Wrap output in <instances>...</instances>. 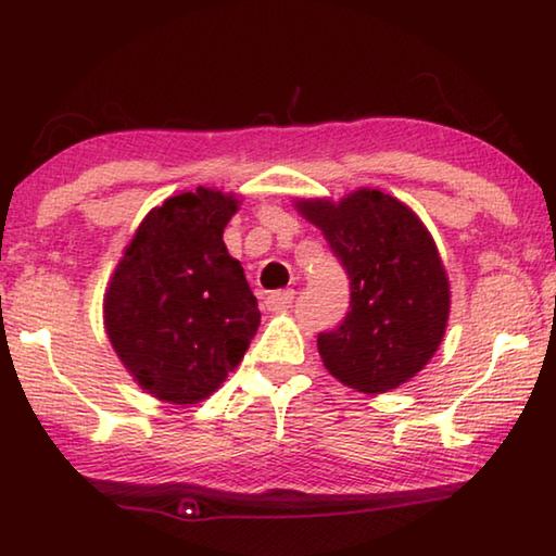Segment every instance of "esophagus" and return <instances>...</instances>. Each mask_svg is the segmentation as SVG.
I'll list each match as a JSON object with an SVG mask.
<instances>
[{"label":"esophagus","mask_w":556,"mask_h":556,"mask_svg":"<svg viewBox=\"0 0 556 556\" xmlns=\"http://www.w3.org/2000/svg\"><path fill=\"white\" fill-rule=\"evenodd\" d=\"M291 301H294V289H279L265 296V306L267 312H285L291 306Z\"/></svg>","instance_id":"1"}]
</instances>
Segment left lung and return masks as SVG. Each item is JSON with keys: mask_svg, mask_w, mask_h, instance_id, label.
<instances>
[{"mask_svg": "<svg viewBox=\"0 0 556 556\" xmlns=\"http://www.w3.org/2000/svg\"><path fill=\"white\" fill-rule=\"evenodd\" d=\"M351 279V312L318 333L326 370L345 388L382 394L409 382L439 351L451 291L437 242L409 205L378 188L296 199Z\"/></svg>", "mask_w": 556, "mask_h": 556, "instance_id": "obj_1", "label": "left lung"}]
</instances>
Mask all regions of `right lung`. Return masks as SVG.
Wrapping results in <instances>:
<instances>
[{"label":"right lung","mask_w":556,"mask_h":556,"mask_svg":"<svg viewBox=\"0 0 556 556\" xmlns=\"http://www.w3.org/2000/svg\"><path fill=\"white\" fill-rule=\"evenodd\" d=\"M235 193L199 186L149 211L102 301L105 331L135 382L168 404H195L238 368L257 333V299L223 242Z\"/></svg>","instance_id":"1"}]
</instances>
